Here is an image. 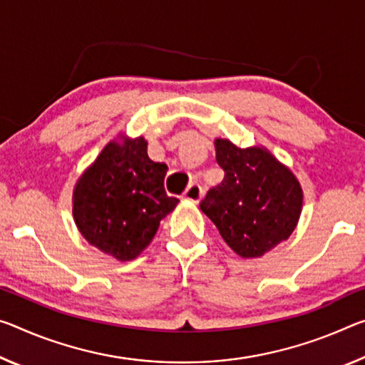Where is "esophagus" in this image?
Instances as JSON below:
<instances>
[{
    "label": "esophagus",
    "instance_id": "34e87169",
    "mask_svg": "<svg viewBox=\"0 0 365 365\" xmlns=\"http://www.w3.org/2000/svg\"><path fill=\"white\" fill-rule=\"evenodd\" d=\"M183 196H185V200L193 201V203H198V201L201 200V196H203V190H201L198 183H192L187 190H185Z\"/></svg>",
    "mask_w": 365,
    "mask_h": 365
}]
</instances>
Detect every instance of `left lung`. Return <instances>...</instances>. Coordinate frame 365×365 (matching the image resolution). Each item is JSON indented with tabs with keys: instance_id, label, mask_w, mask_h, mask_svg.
Returning a JSON list of instances; mask_svg holds the SVG:
<instances>
[{
	"instance_id": "1",
	"label": "left lung",
	"mask_w": 365,
	"mask_h": 365,
	"mask_svg": "<svg viewBox=\"0 0 365 365\" xmlns=\"http://www.w3.org/2000/svg\"><path fill=\"white\" fill-rule=\"evenodd\" d=\"M224 180L201 201V211L237 255L259 258L287 240L302 212V187L292 170L263 146L237 148L214 140Z\"/></svg>"
}]
</instances>
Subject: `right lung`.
<instances>
[{"instance_id": "right-lung-1", "label": "right lung", "mask_w": 365, "mask_h": 365, "mask_svg": "<svg viewBox=\"0 0 365 365\" xmlns=\"http://www.w3.org/2000/svg\"><path fill=\"white\" fill-rule=\"evenodd\" d=\"M165 164L149 159L143 136L110 141L73 190L81 235L118 262L135 259L178 203L165 193Z\"/></svg>"}]
</instances>
